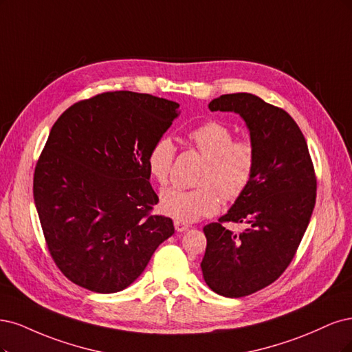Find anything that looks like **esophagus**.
Returning <instances> with one entry per match:
<instances>
[{"mask_svg":"<svg viewBox=\"0 0 352 352\" xmlns=\"http://www.w3.org/2000/svg\"><path fill=\"white\" fill-rule=\"evenodd\" d=\"M174 226H175L177 232H184V231H187L190 228V225L183 222V221H174Z\"/></svg>","mask_w":352,"mask_h":352,"instance_id":"1","label":"esophagus"}]
</instances>
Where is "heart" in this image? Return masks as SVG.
I'll return each mask as SVG.
<instances>
[{
	"mask_svg": "<svg viewBox=\"0 0 352 352\" xmlns=\"http://www.w3.org/2000/svg\"><path fill=\"white\" fill-rule=\"evenodd\" d=\"M188 140L206 157L201 187H169L161 195V209L177 221L191 222L208 217L226 200L240 197L248 187L256 166L254 146L248 140H234V133L218 121H208L188 131ZM175 156L171 138L162 135L147 153V169L155 181L166 184Z\"/></svg>",
	"mask_w": 352,
	"mask_h": 352,
	"instance_id": "heart-1",
	"label": "heart"
}]
</instances>
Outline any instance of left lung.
Wrapping results in <instances>:
<instances>
[{
	"label": "left lung",
	"instance_id": "left-lung-1",
	"mask_svg": "<svg viewBox=\"0 0 352 352\" xmlns=\"http://www.w3.org/2000/svg\"><path fill=\"white\" fill-rule=\"evenodd\" d=\"M209 109L240 116L256 152L250 184L228 213L203 228L205 282L219 296L240 298L270 285L291 263L311 218L317 181L307 142L287 111L252 94L222 95ZM225 221L248 228L236 234Z\"/></svg>",
	"mask_w": 352,
	"mask_h": 352
}]
</instances>
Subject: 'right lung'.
<instances>
[{
	"mask_svg": "<svg viewBox=\"0 0 352 352\" xmlns=\"http://www.w3.org/2000/svg\"><path fill=\"white\" fill-rule=\"evenodd\" d=\"M178 104L120 90L85 99L55 121L33 177V199L55 265L100 294L138 279L174 234L151 214L160 199L147 153L178 117Z\"/></svg>",
	"mask_w": 352,
	"mask_h": 352,
	"instance_id": "add662e5",
	"label": "right lung"
}]
</instances>
